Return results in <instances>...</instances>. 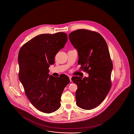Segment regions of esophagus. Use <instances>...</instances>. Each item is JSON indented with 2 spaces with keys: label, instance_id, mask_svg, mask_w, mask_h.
Wrapping results in <instances>:
<instances>
[{
  "label": "esophagus",
  "instance_id": "esophagus-1",
  "mask_svg": "<svg viewBox=\"0 0 134 134\" xmlns=\"http://www.w3.org/2000/svg\"><path fill=\"white\" fill-rule=\"evenodd\" d=\"M69 77L70 78V81L71 82V77H71V76H69Z\"/></svg>",
  "mask_w": 134,
  "mask_h": 134
}]
</instances>
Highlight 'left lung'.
I'll return each mask as SVG.
<instances>
[{"mask_svg": "<svg viewBox=\"0 0 134 134\" xmlns=\"http://www.w3.org/2000/svg\"><path fill=\"white\" fill-rule=\"evenodd\" d=\"M69 37L77 50L78 64L89 74L88 77L71 78L77 86L76 103L82 109L91 110L104 100L111 88L113 64L108 46L100 34L88 30L73 31Z\"/></svg>", "mask_w": 134, "mask_h": 134, "instance_id": "1", "label": "left lung"}]
</instances>
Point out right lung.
<instances>
[{
    "label": "right lung",
    "instance_id": "obj_1",
    "mask_svg": "<svg viewBox=\"0 0 134 134\" xmlns=\"http://www.w3.org/2000/svg\"><path fill=\"white\" fill-rule=\"evenodd\" d=\"M67 41V34L63 32L41 34L24 44L19 53L20 81L30 101L43 113H53L59 108L62 94L70 82L64 75L49 76L48 70Z\"/></svg>",
    "mask_w": 134,
    "mask_h": 134
}]
</instances>
